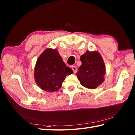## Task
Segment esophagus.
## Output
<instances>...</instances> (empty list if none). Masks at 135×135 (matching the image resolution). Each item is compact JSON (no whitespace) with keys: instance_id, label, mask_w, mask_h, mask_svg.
Returning <instances> with one entry per match:
<instances>
[{"instance_id":"1","label":"esophagus","mask_w":135,"mask_h":135,"mask_svg":"<svg viewBox=\"0 0 135 135\" xmlns=\"http://www.w3.org/2000/svg\"><path fill=\"white\" fill-rule=\"evenodd\" d=\"M71 68H72V70H73L74 73H76L77 72V68L75 67V66H71Z\"/></svg>"}]
</instances>
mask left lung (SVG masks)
I'll return each mask as SVG.
<instances>
[{"label":"left lung","mask_w":135,"mask_h":135,"mask_svg":"<svg viewBox=\"0 0 135 135\" xmlns=\"http://www.w3.org/2000/svg\"><path fill=\"white\" fill-rule=\"evenodd\" d=\"M82 65L76 75L83 86L94 89L104 81L105 65L98 51H86L81 56Z\"/></svg>","instance_id":"obj_1"}]
</instances>
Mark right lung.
Masks as SVG:
<instances>
[{
	"label": "right lung",
	"mask_w": 135,
	"mask_h": 135,
	"mask_svg": "<svg viewBox=\"0 0 135 135\" xmlns=\"http://www.w3.org/2000/svg\"><path fill=\"white\" fill-rule=\"evenodd\" d=\"M56 49L47 48L37 59L34 68V78L41 89L53 92L61 88L65 76L73 74Z\"/></svg>",
	"instance_id": "right-lung-1"
}]
</instances>
